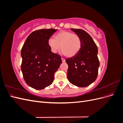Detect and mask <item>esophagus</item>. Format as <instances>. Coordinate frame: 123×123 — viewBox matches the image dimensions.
<instances>
[{
  "mask_svg": "<svg viewBox=\"0 0 123 123\" xmlns=\"http://www.w3.org/2000/svg\"><path fill=\"white\" fill-rule=\"evenodd\" d=\"M62 62H65V61H66L65 59H64V58H62Z\"/></svg>",
  "mask_w": 123,
  "mask_h": 123,
  "instance_id": "1",
  "label": "esophagus"
}]
</instances>
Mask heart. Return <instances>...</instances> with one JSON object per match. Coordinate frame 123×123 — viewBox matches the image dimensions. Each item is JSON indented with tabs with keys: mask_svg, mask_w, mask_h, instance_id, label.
Segmentation results:
<instances>
[{
	"mask_svg": "<svg viewBox=\"0 0 123 123\" xmlns=\"http://www.w3.org/2000/svg\"><path fill=\"white\" fill-rule=\"evenodd\" d=\"M48 44L53 53H56L61 49L67 57H72L80 51L82 43L80 37L69 31H62L54 36V39L50 38Z\"/></svg>",
	"mask_w": 123,
	"mask_h": 123,
	"instance_id": "obj_1",
	"label": "heart"
}]
</instances>
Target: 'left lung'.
<instances>
[{"instance_id": "obj_1", "label": "left lung", "mask_w": 123, "mask_h": 123, "mask_svg": "<svg viewBox=\"0 0 123 123\" xmlns=\"http://www.w3.org/2000/svg\"><path fill=\"white\" fill-rule=\"evenodd\" d=\"M81 40V48L76 55L66 59L68 65L67 77L72 84L85 87L96 80L98 75L99 62L98 49L94 40L83 30L71 29Z\"/></svg>"}]
</instances>
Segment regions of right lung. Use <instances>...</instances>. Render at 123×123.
<instances>
[{
	"label": "right lung",
	"mask_w": 123,
	"mask_h": 123,
	"mask_svg": "<svg viewBox=\"0 0 123 123\" xmlns=\"http://www.w3.org/2000/svg\"><path fill=\"white\" fill-rule=\"evenodd\" d=\"M57 29H40L31 33L21 50V70L25 81L31 87L41 90L53 83L54 73L62 61L61 56L52 53L48 44Z\"/></svg>",
	"instance_id": "obj_1"
}]
</instances>
